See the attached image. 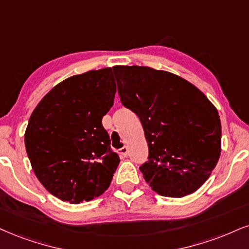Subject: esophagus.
Wrapping results in <instances>:
<instances>
[{"label":"esophagus","mask_w":249,"mask_h":249,"mask_svg":"<svg viewBox=\"0 0 249 249\" xmlns=\"http://www.w3.org/2000/svg\"><path fill=\"white\" fill-rule=\"evenodd\" d=\"M128 152H129V149H128V146H122L121 149L118 150V153L120 156H121V157H127Z\"/></svg>","instance_id":"obj_1"}]
</instances>
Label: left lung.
Segmentation results:
<instances>
[{
	"instance_id": "obj_1",
	"label": "left lung",
	"mask_w": 249,
	"mask_h": 249,
	"mask_svg": "<svg viewBox=\"0 0 249 249\" xmlns=\"http://www.w3.org/2000/svg\"><path fill=\"white\" fill-rule=\"evenodd\" d=\"M122 105L139 116L149 148L140 167L152 190L183 197L197 190L216 167L222 125L218 110L195 85L149 67L115 66Z\"/></svg>"
}]
</instances>
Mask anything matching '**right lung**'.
<instances>
[{
    "mask_svg": "<svg viewBox=\"0 0 249 249\" xmlns=\"http://www.w3.org/2000/svg\"><path fill=\"white\" fill-rule=\"evenodd\" d=\"M116 92L112 68L64 79L40 100L25 130L36 177L52 195L78 204L108 188L120 158L101 120Z\"/></svg>",
    "mask_w": 249,
    "mask_h": 249,
    "instance_id": "right-lung-1",
    "label": "right lung"
}]
</instances>
